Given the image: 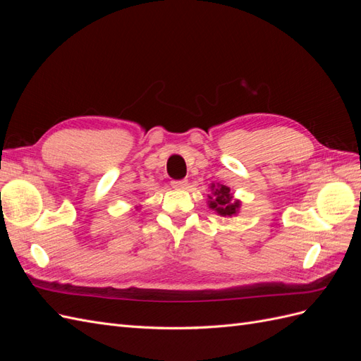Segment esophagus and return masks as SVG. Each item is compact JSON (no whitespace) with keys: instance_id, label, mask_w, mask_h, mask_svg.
Here are the masks:
<instances>
[{"instance_id":"obj_1","label":"esophagus","mask_w":361,"mask_h":361,"mask_svg":"<svg viewBox=\"0 0 361 361\" xmlns=\"http://www.w3.org/2000/svg\"><path fill=\"white\" fill-rule=\"evenodd\" d=\"M187 185H188V180H173L171 182V187L174 190H185L187 188Z\"/></svg>"}]
</instances>
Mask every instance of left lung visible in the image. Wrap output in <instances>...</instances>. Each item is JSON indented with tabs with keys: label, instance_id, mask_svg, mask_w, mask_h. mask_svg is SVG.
<instances>
[{
	"label": "left lung",
	"instance_id": "1",
	"mask_svg": "<svg viewBox=\"0 0 361 361\" xmlns=\"http://www.w3.org/2000/svg\"><path fill=\"white\" fill-rule=\"evenodd\" d=\"M211 194H207V206L221 216H235L241 209V200L233 197L227 185L211 183Z\"/></svg>",
	"mask_w": 361,
	"mask_h": 361
}]
</instances>
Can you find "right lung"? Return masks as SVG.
<instances>
[{
	"label": "right lung",
	"mask_w": 361,
	"mask_h": 361,
	"mask_svg": "<svg viewBox=\"0 0 361 361\" xmlns=\"http://www.w3.org/2000/svg\"><path fill=\"white\" fill-rule=\"evenodd\" d=\"M138 207H140V206H135V209H138Z\"/></svg>",
	"instance_id": "right-lung-1"
}]
</instances>
